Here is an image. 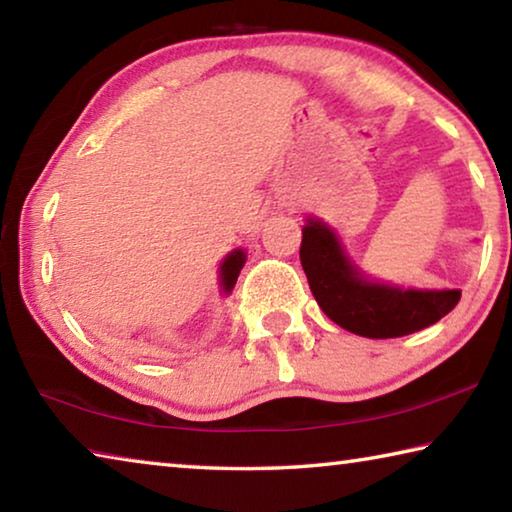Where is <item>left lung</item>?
<instances>
[{"label": "left lung", "mask_w": 512, "mask_h": 512, "mask_svg": "<svg viewBox=\"0 0 512 512\" xmlns=\"http://www.w3.org/2000/svg\"><path fill=\"white\" fill-rule=\"evenodd\" d=\"M300 262L327 318L366 339L420 332L447 316L461 300L458 289L420 291L368 280L352 264L334 230L318 219H307L302 228Z\"/></svg>", "instance_id": "8db88e82"}]
</instances>
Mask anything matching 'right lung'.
I'll list each match as a JSON object with an SVG mask.
<instances>
[{
    "label": "right lung",
    "mask_w": 512,
    "mask_h": 512,
    "mask_svg": "<svg viewBox=\"0 0 512 512\" xmlns=\"http://www.w3.org/2000/svg\"><path fill=\"white\" fill-rule=\"evenodd\" d=\"M244 262H246V253L241 248L232 250V253L223 259L221 262V287H223V293H230L232 289H235L237 284V277L241 273V268H244Z\"/></svg>",
    "instance_id": "obj_1"
}]
</instances>
